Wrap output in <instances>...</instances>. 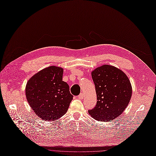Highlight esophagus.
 Instances as JSON below:
<instances>
[{"label":"esophagus","mask_w":156,"mask_h":156,"mask_svg":"<svg viewBox=\"0 0 156 156\" xmlns=\"http://www.w3.org/2000/svg\"><path fill=\"white\" fill-rule=\"evenodd\" d=\"M84 97V94L83 93H81L79 96H78V99H83Z\"/></svg>","instance_id":"obj_1"}]
</instances>
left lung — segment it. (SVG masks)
<instances>
[{"mask_svg": "<svg viewBox=\"0 0 156 156\" xmlns=\"http://www.w3.org/2000/svg\"><path fill=\"white\" fill-rule=\"evenodd\" d=\"M91 75L97 103L89 114L101 122L116 119L123 113L131 99L132 89L129 78L121 69L111 65L96 68Z\"/></svg>", "mask_w": 156, "mask_h": 156, "instance_id": "8db88e82", "label": "left lung"}]
</instances>
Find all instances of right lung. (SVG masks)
<instances>
[{"label": "right lung", "instance_id": "1", "mask_svg": "<svg viewBox=\"0 0 156 156\" xmlns=\"http://www.w3.org/2000/svg\"><path fill=\"white\" fill-rule=\"evenodd\" d=\"M63 69L46 67L30 78L26 86L29 105L40 118L53 121L64 115L73 100L68 84L62 81Z\"/></svg>", "mask_w": 156, "mask_h": 156}]
</instances>
